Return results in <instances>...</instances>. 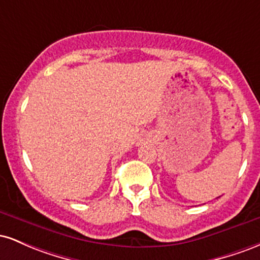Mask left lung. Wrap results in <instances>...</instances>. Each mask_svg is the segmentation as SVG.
Here are the masks:
<instances>
[{"label":"left lung","instance_id":"8db88e82","mask_svg":"<svg viewBox=\"0 0 260 260\" xmlns=\"http://www.w3.org/2000/svg\"><path fill=\"white\" fill-rule=\"evenodd\" d=\"M217 198H220V197H217Z\"/></svg>","mask_w":260,"mask_h":260}]
</instances>
